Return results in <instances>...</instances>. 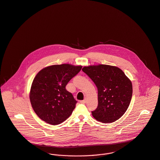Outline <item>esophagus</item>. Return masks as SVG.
<instances>
[{
    "mask_svg": "<svg viewBox=\"0 0 160 160\" xmlns=\"http://www.w3.org/2000/svg\"><path fill=\"white\" fill-rule=\"evenodd\" d=\"M87 102V99L85 98L84 100H82V101H80V103H83V104H85Z\"/></svg>",
    "mask_w": 160,
    "mask_h": 160,
    "instance_id": "obj_1",
    "label": "esophagus"
}]
</instances>
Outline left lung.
I'll list each match as a JSON object with an SVG mask.
<instances>
[{
  "label": "left lung",
  "instance_id": "1",
  "mask_svg": "<svg viewBox=\"0 0 160 160\" xmlns=\"http://www.w3.org/2000/svg\"><path fill=\"white\" fill-rule=\"evenodd\" d=\"M98 88V106L92 111L93 117L104 123L121 118L129 106L132 86L131 80L120 68L106 64L83 67Z\"/></svg>",
  "mask_w": 160,
  "mask_h": 160
}]
</instances>
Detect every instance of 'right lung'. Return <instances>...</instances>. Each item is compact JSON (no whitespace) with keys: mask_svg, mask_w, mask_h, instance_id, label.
<instances>
[{"mask_svg":"<svg viewBox=\"0 0 160 160\" xmlns=\"http://www.w3.org/2000/svg\"><path fill=\"white\" fill-rule=\"evenodd\" d=\"M82 68L62 64L46 67L38 72L31 85L29 98L34 111L41 120L57 125L70 117L77 102L66 86Z\"/></svg>","mask_w":160,"mask_h":160,"instance_id":"1","label":"right lung"}]
</instances>
